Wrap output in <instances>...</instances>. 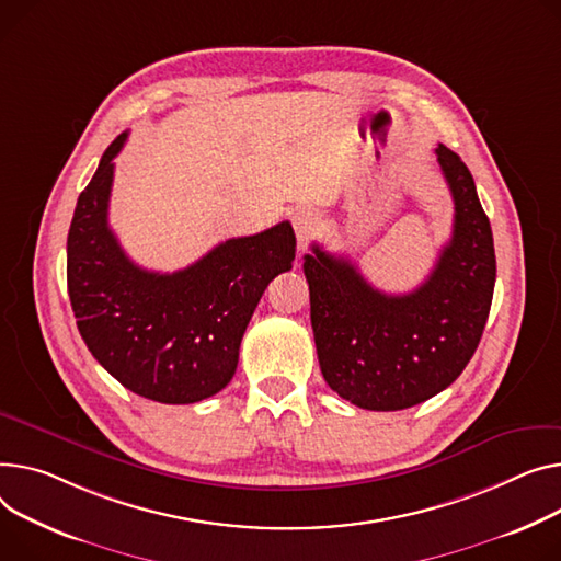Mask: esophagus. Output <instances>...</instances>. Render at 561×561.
I'll use <instances>...</instances> for the list:
<instances>
[{
	"label": "esophagus",
	"instance_id": "esophagus-1",
	"mask_svg": "<svg viewBox=\"0 0 561 561\" xmlns=\"http://www.w3.org/2000/svg\"><path fill=\"white\" fill-rule=\"evenodd\" d=\"M293 230L297 237V245L305 248V243L316 234L318 230V216L311 209H297L293 214Z\"/></svg>",
	"mask_w": 561,
	"mask_h": 561
}]
</instances>
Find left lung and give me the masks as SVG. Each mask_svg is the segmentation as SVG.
Returning <instances> with one entry per match:
<instances>
[{
  "label": "left lung",
  "mask_w": 561,
  "mask_h": 561,
  "mask_svg": "<svg viewBox=\"0 0 561 561\" xmlns=\"http://www.w3.org/2000/svg\"><path fill=\"white\" fill-rule=\"evenodd\" d=\"M439 169L454 196V232L415 290L388 295L347 256L313 243L305 254L311 327L322 377L365 410H403L449 388L488 324L496 254L467 164L439 144Z\"/></svg>",
  "instance_id": "obj_1"
}]
</instances>
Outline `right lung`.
I'll return each instance as SVG.
<instances>
[{
	"instance_id": "right-lung-1",
	"label": "right lung",
	"mask_w": 561,
	"mask_h": 561,
	"mask_svg": "<svg viewBox=\"0 0 561 561\" xmlns=\"http://www.w3.org/2000/svg\"><path fill=\"white\" fill-rule=\"evenodd\" d=\"M112 141L81 192L67 234V290L92 356L130 392L160 403H196L226 388L245 327L266 286L290 271L288 220L228 239L175 273L139 268L107 226Z\"/></svg>"
}]
</instances>
